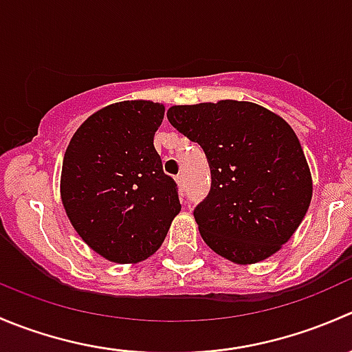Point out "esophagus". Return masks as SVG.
<instances>
[{
  "instance_id": "esophagus-1",
  "label": "esophagus",
  "mask_w": 352,
  "mask_h": 352,
  "mask_svg": "<svg viewBox=\"0 0 352 352\" xmlns=\"http://www.w3.org/2000/svg\"><path fill=\"white\" fill-rule=\"evenodd\" d=\"M175 182H177V186H179L180 189H182V187H184V184H186V177H184L182 173H179V175L175 177Z\"/></svg>"
}]
</instances>
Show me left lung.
Returning a JSON list of instances; mask_svg holds the SVG:
<instances>
[{"label":"left lung","instance_id":"obj_1","mask_svg":"<svg viewBox=\"0 0 352 352\" xmlns=\"http://www.w3.org/2000/svg\"><path fill=\"white\" fill-rule=\"evenodd\" d=\"M166 117L208 156L211 190L194 211L206 245L240 265L281 250L314 194L310 166L289 124L239 100L172 105Z\"/></svg>","mask_w":352,"mask_h":352}]
</instances>
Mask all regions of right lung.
Instances as JSON below:
<instances>
[{"label":"right lung","instance_id":"right-lung-1","mask_svg":"<svg viewBox=\"0 0 352 352\" xmlns=\"http://www.w3.org/2000/svg\"><path fill=\"white\" fill-rule=\"evenodd\" d=\"M165 105L124 100L91 113L66 148L61 201L85 243L117 264L146 261L180 212L153 136Z\"/></svg>","mask_w":352,"mask_h":352}]
</instances>
